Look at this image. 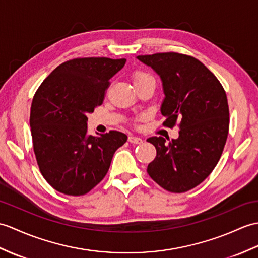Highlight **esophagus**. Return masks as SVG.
<instances>
[{"label": "esophagus", "instance_id": "34e87169", "mask_svg": "<svg viewBox=\"0 0 258 258\" xmlns=\"http://www.w3.org/2000/svg\"><path fill=\"white\" fill-rule=\"evenodd\" d=\"M128 142L134 143V144H141L143 142V140L139 136H134V135H130L128 136Z\"/></svg>", "mask_w": 258, "mask_h": 258}]
</instances>
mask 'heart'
I'll return each mask as SVG.
<instances>
[{"instance_id":"obj_1","label":"heart","mask_w":258,"mask_h":258,"mask_svg":"<svg viewBox=\"0 0 258 258\" xmlns=\"http://www.w3.org/2000/svg\"><path fill=\"white\" fill-rule=\"evenodd\" d=\"M132 78H133L134 85H136V83L145 81V80H148V79H153V77L151 75L145 73V71H141V70L135 71V73L133 74V77H132Z\"/></svg>"}]
</instances>
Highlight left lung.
<instances>
[{"label": "left lung", "instance_id": "1", "mask_svg": "<svg viewBox=\"0 0 258 258\" xmlns=\"http://www.w3.org/2000/svg\"><path fill=\"white\" fill-rule=\"evenodd\" d=\"M137 59L163 81L164 125L171 128L178 124L180 128L178 139L168 143L161 136L147 140L157 152L147 172L165 190L185 192L210 175L222 155L230 123L226 93L218 78L195 57L158 52Z\"/></svg>", "mask_w": 258, "mask_h": 258}]
</instances>
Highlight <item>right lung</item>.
<instances>
[{
  "label": "right lung",
  "mask_w": 258,
  "mask_h": 258,
  "mask_svg": "<svg viewBox=\"0 0 258 258\" xmlns=\"http://www.w3.org/2000/svg\"><path fill=\"white\" fill-rule=\"evenodd\" d=\"M126 59L76 58L52 71L36 91L31 125L33 147L41 175L53 189L83 196L106 175L115 151L127 136L122 132L92 136L88 117L103 103L110 79Z\"/></svg>",
  "instance_id": "add662e5"
}]
</instances>
